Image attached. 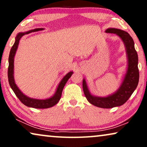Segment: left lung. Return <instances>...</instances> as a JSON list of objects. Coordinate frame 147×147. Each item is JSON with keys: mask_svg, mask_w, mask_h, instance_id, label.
Wrapping results in <instances>:
<instances>
[{"mask_svg": "<svg viewBox=\"0 0 147 147\" xmlns=\"http://www.w3.org/2000/svg\"><path fill=\"white\" fill-rule=\"evenodd\" d=\"M108 33H114L119 36L124 41L127 52L128 69L121 86L115 94L106 98L92 96L88 91L86 81L83 80L82 87L84 95L90 104L103 108H112L121 106L129 99L134 90L137 87L139 80L138 68V55L134 48L133 39L127 32L120 29L110 28L106 31Z\"/></svg>", "mask_w": 147, "mask_h": 147, "instance_id": "8db88e82", "label": "left lung"}]
</instances>
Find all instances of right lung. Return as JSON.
Wrapping results in <instances>:
<instances>
[{
	"label": "right lung",
	"instance_id": "obj_1",
	"mask_svg": "<svg viewBox=\"0 0 147 147\" xmlns=\"http://www.w3.org/2000/svg\"><path fill=\"white\" fill-rule=\"evenodd\" d=\"M43 29L41 28H38V29H35L31 31H29L26 33H20L17 35V37H16V40L15 43L12 47L11 51H10L9 54V67H8V78H9V82L10 84V86L12 88V90H13V92H15V95L17 96V97L19 98L20 101H21L23 104H25V106H29V107H32L34 108H48L52 106H55L58 102L59 101L60 98L61 96L62 91L65 86L66 82H67V80H69V78L71 77L73 72L70 71L68 73L67 75H65L62 80L60 82L59 86L57 88L56 92L53 97L49 98V99L46 100H37V99H33V98H30L27 96L22 93L20 91V90L18 88V87L15 83L14 81V77H13V69H14V57H15L16 51L18 47V45H19L20 39H21V37H23L25 34H29L31 32H35L41 31Z\"/></svg>",
	"mask_w": 147,
	"mask_h": 147
}]
</instances>
